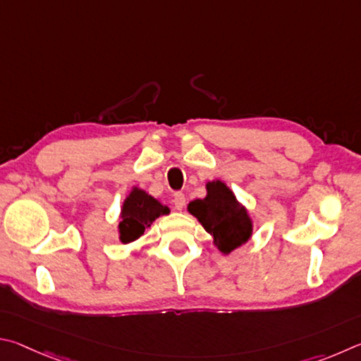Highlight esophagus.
<instances>
[{"instance_id": "34e87169", "label": "esophagus", "mask_w": 361, "mask_h": 361, "mask_svg": "<svg viewBox=\"0 0 361 361\" xmlns=\"http://www.w3.org/2000/svg\"><path fill=\"white\" fill-rule=\"evenodd\" d=\"M174 206H176V209L177 211H182L185 207V195L184 193H176L174 195Z\"/></svg>"}]
</instances>
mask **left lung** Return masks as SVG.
Listing matches in <instances>:
<instances>
[{"label":"left lung","instance_id":"8db88e82","mask_svg":"<svg viewBox=\"0 0 361 361\" xmlns=\"http://www.w3.org/2000/svg\"><path fill=\"white\" fill-rule=\"evenodd\" d=\"M187 211L203 225L212 238V244L224 255L241 247L254 233V220L247 207L220 179L206 182V197L190 201Z\"/></svg>","mask_w":361,"mask_h":361}]
</instances>
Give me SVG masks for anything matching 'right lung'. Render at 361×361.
<instances>
[{
  "label": "right lung",
  "instance_id": "add662e5",
  "mask_svg": "<svg viewBox=\"0 0 361 361\" xmlns=\"http://www.w3.org/2000/svg\"><path fill=\"white\" fill-rule=\"evenodd\" d=\"M169 207L163 204L139 187H131L126 195L118 216V241L122 244L135 243L158 217L168 216Z\"/></svg>",
  "mask_w": 361,
  "mask_h": 361
}]
</instances>
